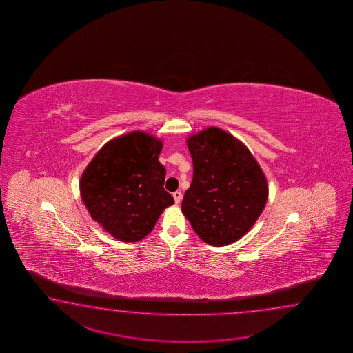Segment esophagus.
Segmentation results:
<instances>
[{
    "instance_id": "esophagus-1",
    "label": "esophagus",
    "mask_w": 353,
    "mask_h": 353,
    "mask_svg": "<svg viewBox=\"0 0 353 353\" xmlns=\"http://www.w3.org/2000/svg\"><path fill=\"white\" fill-rule=\"evenodd\" d=\"M173 196L174 201H175V203L178 204V203H180V201H181V198H183V194H181V192H174Z\"/></svg>"
}]
</instances>
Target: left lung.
<instances>
[{"label": "left lung", "instance_id": "8db88e82", "mask_svg": "<svg viewBox=\"0 0 353 353\" xmlns=\"http://www.w3.org/2000/svg\"><path fill=\"white\" fill-rule=\"evenodd\" d=\"M193 180L181 203L195 233L212 246L240 240L255 225L269 196L268 180L234 136L208 128L189 136Z\"/></svg>", "mask_w": 353, "mask_h": 353}]
</instances>
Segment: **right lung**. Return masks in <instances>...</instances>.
I'll return each instance as SVG.
<instances>
[{
    "instance_id": "right-lung-1",
    "label": "right lung",
    "mask_w": 353,
    "mask_h": 353,
    "mask_svg": "<svg viewBox=\"0 0 353 353\" xmlns=\"http://www.w3.org/2000/svg\"><path fill=\"white\" fill-rule=\"evenodd\" d=\"M163 143L143 131L105 143L81 176V196L90 217L122 242L143 240L174 204L159 161Z\"/></svg>"
}]
</instances>
